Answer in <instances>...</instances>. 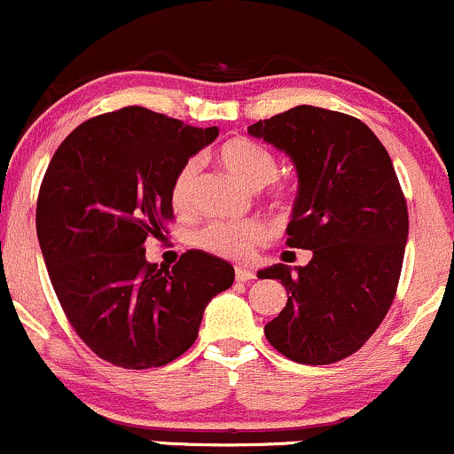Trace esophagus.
<instances>
[{"label": "esophagus", "instance_id": "obj_1", "mask_svg": "<svg viewBox=\"0 0 454 454\" xmlns=\"http://www.w3.org/2000/svg\"><path fill=\"white\" fill-rule=\"evenodd\" d=\"M254 271L252 269H246V267H237L235 269V280L237 282H250V280H254Z\"/></svg>", "mask_w": 454, "mask_h": 454}]
</instances>
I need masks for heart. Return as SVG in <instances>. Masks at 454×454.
<instances>
[{"label":"heart","mask_w":454,"mask_h":454,"mask_svg":"<svg viewBox=\"0 0 454 454\" xmlns=\"http://www.w3.org/2000/svg\"><path fill=\"white\" fill-rule=\"evenodd\" d=\"M217 161L226 168L232 176L254 189L267 185L278 174V159L262 144L250 137H231L217 148ZM193 183H196V163H183L176 172L170 189V200L174 208L185 213L193 204ZM291 196L286 187L276 189L278 200ZM269 239V226L262 219H215L196 232V246L215 256L231 258V261H246L254 250Z\"/></svg>","instance_id":"b5f03b06"}]
</instances>
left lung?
Returning a JSON list of instances; mask_svg holds the SVG:
<instances>
[{
    "label": "left lung",
    "mask_w": 454,
    "mask_h": 454,
    "mask_svg": "<svg viewBox=\"0 0 454 454\" xmlns=\"http://www.w3.org/2000/svg\"><path fill=\"white\" fill-rule=\"evenodd\" d=\"M293 159L300 176L286 246L312 250L306 267L258 271L280 280L286 308L265 325L273 348L300 364L353 356L395 301L407 215L392 159L357 118L297 106L247 127Z\"/></svg>",
    "instance_id": "1"
}]
</instances>
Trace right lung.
I'll use <instances>...</instances> for the list:
<instances>
[{
    "label": "right lung",
    "instance_id": "add662e5",
    "mask_svg": "<svg viewBox=\"0 0 454 454\" xmlns=\"http://www.w3.org/2000/svg\"><path fill=\"white\" fill-rule=\"evenodd\" d=\"M217 133L122 107L79 124L49 161L36 202L44 265L73 330L109 364H170L196 342L207 303L235 282L211 254L187 250L170 269L144 250L174 219L176 172Z\"/></svg>",
    "mask_w": 454,
    "mask_h": 454
}]
</instances>
